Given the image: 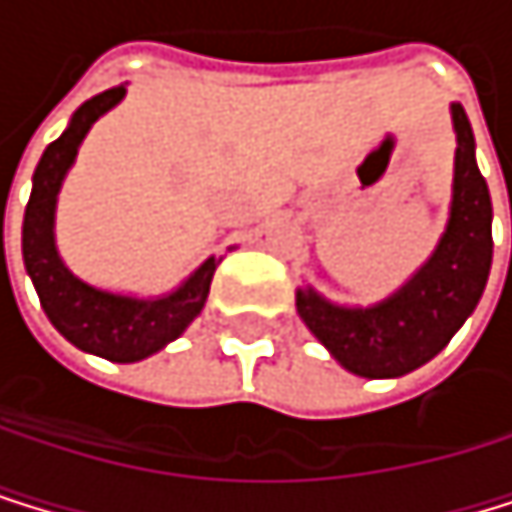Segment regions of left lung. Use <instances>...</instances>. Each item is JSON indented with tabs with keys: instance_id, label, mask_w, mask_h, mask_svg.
<instances>
[{
	"instance_id": "8db88e82",
	"label": "left lung",
	"mask_w": 512,
	"mask_h": 512,
	"mask_svg": "<svg viewBox=\"0 0 512 512\" xmlns=\"http://www.w3.org/2000/svg\"><path fill=\"white\" fill-rule=\"evenodd\" d=\"M458 134L448 227L433 258L375 307H338L313 288L298 291L307 328L359 378H402L430 362L476 310L491 270V196L476 165L473 128L451 104Z\"/></svg>"
}]
</instances>
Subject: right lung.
<instances>
[{
  "label": "right lung",
  "instance_id": "add662e5",
  "mask_svg": "<svg viewBox=\"0 0 512 512\" xmlns=\"http://www.w3.org/2000/svg\"><path fill=\"white\" fill-rule=\"evenodd\" d=\"M122 97L125 85L107 88L91 97L73 113L67 131L45 147L33 174V193L24 211L21 245L24 267L36 285L39 304L51 325L85 353H94L110 362H137L171 344L202 313L211 276L221 261L208 258L178 291L162 294V298L153 301L125 298V294L94 288L73 276L61 261L54 245V205L64 184V174L70 171L88 128L107 110H113Z\"/></svg>",
  "mask_w": 512,
  "mask_h": 512
}]
</instances>
